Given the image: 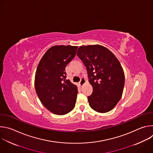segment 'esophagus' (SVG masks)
Segmentation results:
<instances>
[{
  "label": "esophagus",
  "mask_w": 153,
  "mask_h": 153,
  "mask_svg": "<svg viewBox=\"0 0 153 153\" xmlns=\"http://www.w3.org/2000/svg\"><path fill=\"white\" fill-rule=\"evenodd\" d=\"M86 82V80H85V79L84 77H82L81 79H80V81L79 82V85L82 86H83Z\"/></svg>",
  "instance_id": "esophagus-1"
}]
</instances>
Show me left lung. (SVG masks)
Instances as JSON below:
<instances>
[{
  "label": "left lung",
  "mask_w": 153,
  "mask_h": 153,
  "mask_svg": "<svg viewBox=\"0 0 153 153\" xmlns=\"http://www.w3.org/2000/svg\"><path fill=\"white\" fill-rule=\"evenodd\" d=\"M77 55L86 68L93 88L88 97L90 107L101 113L111 111L121 99L124 88L125 75L119 61L99 45L80 46Z\"/></svg>",
  "instance_id": "left-lung-1"
}]
</instances>
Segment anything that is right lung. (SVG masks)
<instances>
[{
	"label": "right lung",
	"mask_w": 153,
	"mask_h": 153,
	"mask_svg": "<svg viewBox=\"0 0 153 153\" xmlns=\"http://www.w3.org/2000/svg\"><path fill=\"white\" fill-rule=\"evenodd\" d=\"M77 47L58 45L42 57L35 76V89L44 106L57 115L66 114L76 104L77 86L66 80L65 67L74 59Z\"/></svg>",
	"instance_id": "add662e5"
}]
</instances>
